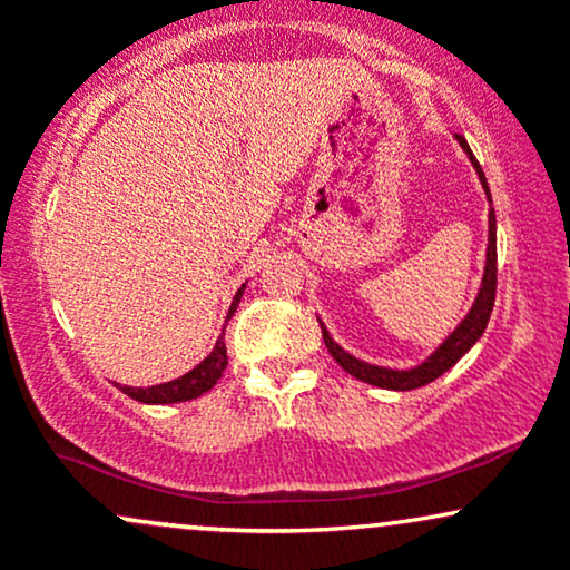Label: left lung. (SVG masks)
Wrapping results in <instances>:
<instances>
[{"label": "left lung", "mask_w": 570, "mask_h": 570, "mask_svg": "<svg viewBox=\"0 0 570 570\" xmlns=\"http://www.w3.org/2000/svg\"><path fill=\"white\" fill-rule=\"evenodd\" d=\"M455 139L463 147V153L469 155V160H472L474 171L482 181V189H485V195L490 200L488 179H485V174H482L480 163H476V158L472 155V149H469V144L463 136L455 134ZM493 303H495V212L490 208L485 271H482L480 292H476L474 303H472V307H469L466 316H463V322L458 324L455 330L444 337V343L440 345V348H434V353H431L429 358H423L421 364H415V367H410V370H391V367H381V364H370V362H364V358L353 356V353L345 351L340 343H335V337L330 335V330H326L322 318H318V324H322V335H324L326 348H330L332 356H335V362L340 364V367H343L345 372H351L356 381L377 385V389H389V391H412V389H421V385H429L431 381H436V377L444 375V372L453 367L458 358H463V353L472 351V345L482 337V332H485V326L490 322Z\"/></svg>", "instance_id": "1"}]
</instances>
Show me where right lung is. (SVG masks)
I'll return each mask as SVG.
<instances>
[{"label":"right lung","mask_w":570,"mask_h":570,"mask_svg":"<svg viewBox=\"0 0 570 570\" xmlns=\"http://www.w3.org/2000/svg\"><path fill=\"white\" fill-rule=\"evenodd\" d=\"M244 289H246V284L235 292L225 322H230L233 313L238 311V303H240V297H244ZM225 367H227V348H225V330H222V335L217 337V343H214L212 353L203 358L198 367L185 372L181 377H174V381H168V383L147 385V389H134V385H120V389H122V394H128L130 399H136V402H141V404L189 402V399H198L206 394V391H212L214 383L222 377V372H225Z\"/></svg>","instance_id":"obj_1"}]
</instances>
